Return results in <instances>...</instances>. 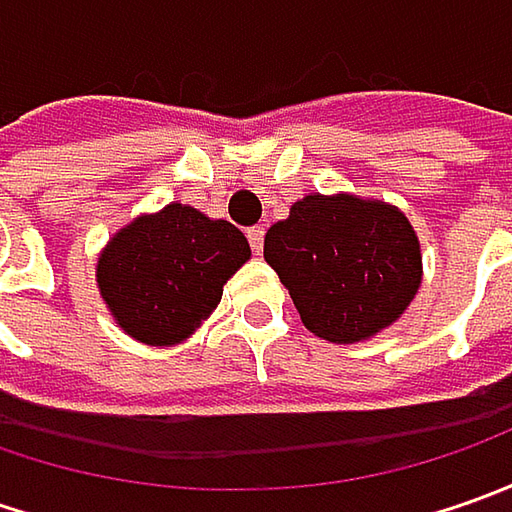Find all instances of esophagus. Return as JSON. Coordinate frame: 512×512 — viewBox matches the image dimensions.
Segmentation results:
<instances>
[{"mask_svg":"<svg viewBox=\"0 0 512 512\" xmlns=\"http://www.w3.org/2000/svg\"><path fill=\"white\" fill-rule=\"evenodd\" d=\"M247 242L253 247V253L259 256L262 247H265V227H250V230H247Z\"/></svg>","mask_w":512,"mask_h":512,"instance_id":"1","label":"esophagus"}]
</instances>
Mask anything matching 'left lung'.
<instances>
[{"label":"left lung","mask_w":512,"mask_h":512,"mask_svg":"<svg viewBox=\"0 0 512 512\" xmlns=\"http://www.w3.org/2000/svg\"><path fill=\"white\" fill-rule=\"evenodd\" d=\"M265 262L305 327L333 344L373 339L422 287V245L396 205L307 193L265 236Z\"/></svg>","instance_id":"obj_1"}]
</instances>
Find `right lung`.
I'll use <instances>...</instances> for the list:
<instances>
[{
    "instance_id": "obj_1",
    "label": "right lung",
    "mask_w": 512,
    "mask_h": 512,
    "mask_svg": "<svg viewBox=\"0 0 512 512\" xmlns=\"http://www.w3.org/2000/svg\"><path fill=\"white\" fill-rule=\"evenodd\" d=\"M247 259L239 227L170 202L110 236L96 262V287L130 339L173 347L202 327Z\"/></svg>"
}]
</instances>
